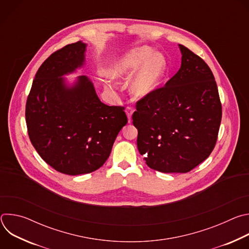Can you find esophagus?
Returning <instances> with one entry per match:
<instances>
[{
  "instance_id": "obj_1",
  "label": "esophagus",
  "mask_w": 249,
  "mask_h": 249,
  "mask_svg": "<svg viewBox=\"0 0 249 249\" xmlns=\"http://www.w3.org/2000/svg\"><path fill=\"white\" fill-rule=\"evenodd\" d=\"M133 108L131 107V106H127L126 108V114H127V117H128V120L129 122H131V117H132V114H133Z\"/></svg>"
}]
</instances>
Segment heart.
<instances>
[{
  "instance_id": "obj_1",
  "label": "heart",
  "mask_w": 249,
  "mask_h": 249,
  "mask_svg": "<svg viewBox=\"0 0 249 249\" xmlns=\"http://www.w3.org/2000/svg\"><path fill=\"white\" fill-rule=\"evenodd\" d=\"M165 60L160 53L154 52L151 47L137 48L111 66L109 74L113 79H130L133 75L130 91L137 98H143L153 93L163 76Z\"/></svg>"
}]
</instances>
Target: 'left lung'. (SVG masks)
I'll list each match as a JSON object with an SVG mask.
<instances>
[{"label":"left lung","instance_id":"obj_1","mask_svg":"<svg viewBox=\"0 0 249 249\" xmlns=\"http://www.w3.org/2000/svg\"><path fill=\"white\" fill-rule=\"evenodd\" d=\"M181 67L136 103L137 147L152 169L185 173L214 150L222 120L218 87L205 61L179 44Z\"/></svg>","mask_w":249,"mask_h":249}]
</instances>
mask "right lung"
Masks as SVG:
<instances>
[{
  "label": "right lung",
  "mask_w": 249,
  "mask_h": 249,
  "mask_svg": "<svg viewBox=\"0 0 249 249\" xmlns=\"http://www.w3.org/2000/svg\"><path fill=\"white\" fill-rule=\"evenodd\" d=\"M87 44H68L51 54L33 80L25 106L31 144L57 171L79 175L98 169L128 122L123 106L102 103L86 76L68 87L64 75L85 63Z\"/></svg>",
  "instance_id": "obj_1"
}]
</instances>
